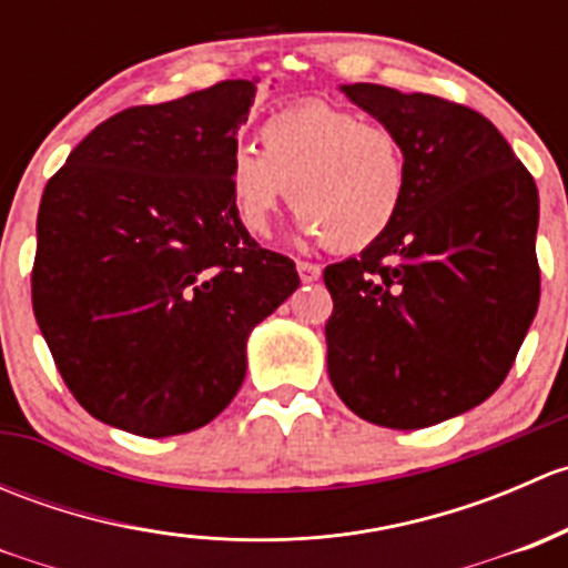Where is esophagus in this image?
Masks as SVG:
<instances>
[{
	"label": "esophagus",
	"instance_id": "obj_1",
	"mask_svg": "<svg viewBox=\"0 0 568 568\" xmlns=\"http://www.w3.org/2000/svg\"><path fill=\"white\" fill-rule=\"evenodd\" d=\"M296 268H300V280H302V283H316V280L321 277V266H318V263L300 261V263H296Z\"/></svg>",
	"mask_w": 568,
	"mask_h": 568
}]
</instances>
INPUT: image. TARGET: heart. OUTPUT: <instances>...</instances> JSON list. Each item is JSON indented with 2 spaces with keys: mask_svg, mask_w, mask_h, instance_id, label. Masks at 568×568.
Listing matches in <instances>:
<instances>
[{
  "mask_svg": "<svg viewBox=\"0 0 568 568\" xmlns=\"http://www.w3.org/2000/svg\"><path fill=\"white\" fill-rule=\"evenodd\" d=\"M261 153L239 148L225 170L233 214L266 236L288 194L296 225L335 252H363L390 233L409 192V156L398 131L352 109L302 101L268 114Z\"/></svg>",
  "mask_w": 568,
  "mask_h": 568,
  "instance_id": "1",
  "label": "heart"
}]
</instances>
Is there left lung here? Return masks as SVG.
I'll list each match as a JSON object with an SVG mask.
<instances>
[{
	"label": "left lung",
	"mask_w": 568,
	"mask_h": 568,
	"mask_svg": "<svg viewBox=\"0 0 568 568\" xmlns=\"http://www.w3.org/2000/svg\"><path fill=\"white\" fill-rule=\"evenodd\" d=\"M390 125L409 192L385 239L329 263L326 371L343 404L385 428H426L484 404L538 311V189L475 109L382 84H343Z\"/></svg>",
	"instance_id": "obj_1"
}]
</instances>
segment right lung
Masks as SVG:
<instances>
[{"instance_id":"add662e5","label":"right lung","mask_w":568,"mask_h":568,"mask_svg":"<svg viewBox=\"0 0 568 568\" xmlns=\"http://www.w3.org/2000/svg\"><path fill=\"white\" fill-rule=\"evenodd\" d=\"M252 101L255 82L227 79L123 109L45 183L32 311L68 390L106 426L159 439L214 420L247 374L252 326L300 288L227 197Z\"/></svg>"}]
</instances>
